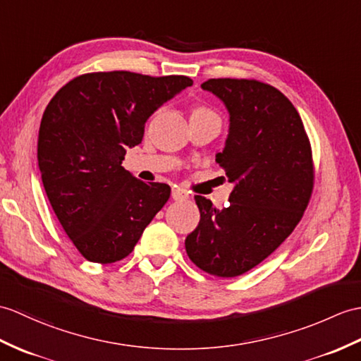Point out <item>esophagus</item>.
Listing matches in <instances>:
<instances>
[{"label": "esophagus", "mask_w": 361, "mask_h": 361, "mask_svg": "<svg viewBox=\"0 0 361 361\" xmlns=\"http://www.w3.org/2000/svg\"><path fill=\"white\" fill-rule=\"evenodd\" d=\"M172 198L173 200H186V198H189V194L184 189H181V188H173L172 189Z\"/></svg>", "instance_id": "obj_1"}]
</instances>
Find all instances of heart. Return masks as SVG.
<instances>
[{
	"label": "heart",
	"instance_id": "b5f03b06",
	"mask_svg": "<svg viewBox=\"0 0 361 361\" xmlns=\"http://www.w3.org/2000/svg\"><path fill=\"white\" fill-rule=\"evenodd\" d=\"M192 115H215V114L211 111V109L203 107V106H198V107L194 109V112H192Z\"/></svg>",
	"mask_w": 361,
	"mask_h": 361
}]
</instances>
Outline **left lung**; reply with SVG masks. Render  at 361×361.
Masks as SVG:
<instances>
[{
	"instance_id": "obj_1",
	"label": "left lung",
	"mask_w": 361,
	"mask_h": 361,
	"mask_svg": "<svg viewBox=\"0 0 361 361\" xmlns=\"http://www.w3.org/2000/svg\"><path fill=\"white\" fill-rule=\"evenodd\" d=\"M201 87L229 111L216 163L235 188L221 211L195 195L200 223L186 252L201 271L232 279L269 257L303 219L315 181L312 147L294 104L267 82L211 78Z\"/></svg>"
}]
</instances>
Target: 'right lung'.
<instances>
[{
	"label": "right lung",
	"instance_id": "1",
	"mask_svg": "<svg viewBox=\"0 0 361 361\" xmlns=\"http://www.w3.org/2000/svg\"><path fill=\"white\" fill-rule=\"evenodd\" d=\"M189 77L90 72L50 99L39 124L38 166L56 219L78 252L107 264L128 257L171 197L121 166L158 107L192 86Z\"/></svg>",
	"mask_w": 361,
	"mask_h": 361
}]
</instances>
